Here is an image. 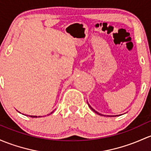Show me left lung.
I'll list each match as a JSON object with an SVG mask.
<instances>
[{"label": "left lung", "mask_w": 151, "mask_h": 151, "mask_svg": "<svg viewBox=\"0 0 151 151\" xmlns=\"http://www.w3.org/2000/svg\"><path fill=\"white\" fill-rule=\"evenodd\" d=\"M88 106H89V107H90L91 109H92V110H93V111H94V112H95V113H97V114H98L102 115V114H99V113H98V112H97V111H95V110H94V109H93V108H91V106H90V105H88Z\"/></svg>", "instance_id": "left-lung-1"}]
</instances>
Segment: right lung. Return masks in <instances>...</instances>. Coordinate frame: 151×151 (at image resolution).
I'll return each instance as SVG.
<instances>
[{"label": "right lung", "instance_id": "obj_1", "mask_svg": "<svg viewBox=\"0 0 151 151\" xmlns=\"http://www.w3.org/2000/svg\"><path fill=\"white\" fill-rule=\"evenodd\" d=\"M52 112H53V111H52ZM52 112H51V113H50V114H52ZM31 116V117H34V118H37V116ZM38 117H40V116H39Z\"/></svg>", "mask_w": 151, "mask_h": 151}]
</instances>
